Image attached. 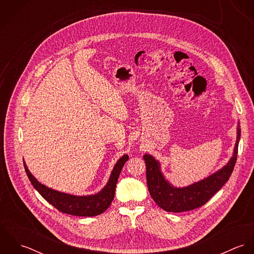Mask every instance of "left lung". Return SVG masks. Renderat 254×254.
<instances>
[{"label": "left lung", "instance_id": "1", "mask_svg": "<svg viewBox=\"0 0 254 254\" xmlns=\"http://www.w3.org/2000/svg\"><path fill=\"white\" fill-rule=\"evenodd\" d=\"M240 139L241 126L238 121L237 140L233 155L226 165L206 178L186 187L172 185L162 173L160 162L151 154L145 153L144 160L146 167V182L152 199L163 210L175 213L192 210L205 204L229 180L236 164Z\"/></svg>", "mask_w": 254, "mask_h": 254}]
</instances>
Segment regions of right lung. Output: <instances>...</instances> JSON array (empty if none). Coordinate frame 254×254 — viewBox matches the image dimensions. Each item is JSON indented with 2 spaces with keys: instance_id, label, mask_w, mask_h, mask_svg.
<instances>
[{
  "instance_id": "1",
  "label": "right lung",
  "mask_w": 254,
  "mask_h": 254,
  "mask_svg": "<svg viewBox=\"0 0 254 254\" xmlns=\"http://www.w3.org/2000/svg\"><path fill=\"white\" fill-rule=\"evenodd\" d=\"M129 159L128 154L122 155L117 162L115 163L109 181L106 186L97 193L87 194V195H75L67 192L60 191L52 188L47 187L46 185L40 183L29 171L24 159L23 164L26 171V174L35 188L37 191L54 207H56L61 212L70 214L74 216H85L92 217L102 214L109 208L110 203L114 198L115 187L120 175V172Z\"/></svg>"
}]
</instances>
